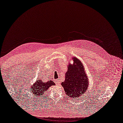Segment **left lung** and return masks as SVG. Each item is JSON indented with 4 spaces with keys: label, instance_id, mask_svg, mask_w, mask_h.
<instances>
[{
    "label": "left lung",
    "instance_id": "8db88e82",
    "mask_svg": "<svg viewBox=\"0 0 123 123\" xmlns=\"http://www.w3.org/2000/svg\"><path fill=\"white\" fill-rule=\"evenodd\" d=\"M73 60L74 65H76L68 66L65 81L62 82V86L66 94L71 98H75L85 92L89 84L82 62L75 57Z\"/></svg>",
    "mask_w": 123,
    "mask_h": 123
}]
</instances>
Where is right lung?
Returning <instances> with one entry per match:
<instances>
[{"mask_svg":"<svg viewBox=\"0 0 123 123\" xmlns=\"http://www.w3.org/2000/svg\"><path fill=\"white\" fill-rule=\"evenodd\" d=\"M55 83L52 80H49L45 82L43 80V78H40V80H37L33 86H30L31 92L33 94H35V96L38 97L39 96H41L43 94H45L46 91H48V89L52 86H54Z\"/></svg>","mask_w":123,"mask_h":123,"instance_id":"right-lung-1","label":"right lung"}]
</instances>
